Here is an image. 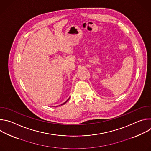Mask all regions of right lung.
Returning a JSON list of instances; mask_svg holds the SVG:
<instances>
[{"mask_svg": "<svg viewBox=\"0 0 151 151\" xmlns=\"http://www.w3.org/2000/svg\"><path fill=\"white\" fill-rule=\"evenodd\" d=\"M69 99H70V97H69V99H68V100H66V101L65 102H64V103H63V104H61V105H63V104H65V103H66V102H67V101H68L69 100Z\"/></svg>", "mask_w": 151, "mask_h": 151, "instance_id": "1", "label": "right lung"}]
</instances>
